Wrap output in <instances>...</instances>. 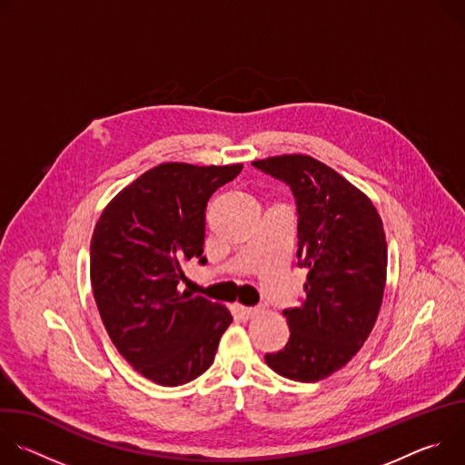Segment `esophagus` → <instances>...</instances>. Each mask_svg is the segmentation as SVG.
<instances>
[{
    "instance_id": "obj_1",
    "label": "esophagus",
    "mask_w": 465,
    "mask_h": 465,
    "mask_svg": "<svg viewBox=\"0 0 465 465\" xmlns=\"http://www.w3.org/2000/svg\"><path fill=\"white\" fill-rule=\"evenodd\" d=\"M239 311L244 314V316H255L259 312L257 307H244V305H239Z\"/></svg>"
}]
</instances>
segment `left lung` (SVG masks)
Masks as SVG:
<instances>
[{"label":"left lung","instance_id":"8db88e82","mask_svg":"<svg viewBox=\"0 0 465 465\" xmlns=\"http://www.w3.org/2000/svg\"><path fill=\"white\" fill-rule=\"evenodd\" d=\"M285 182L298 210V264L305 300L285 309L291 337L267 364L291 381L316 382L346 366L370 337L386 285V239L370 198L307 154L253 162Z\"/></svg>","mask_w":465,"mask_h":465}]
</instances>
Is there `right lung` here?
<instances>
[{"mask_svg": "<svg viewBox=\"0 0 465 465\" xmlns=\"http://www.w3.org/2000/svg\"><path fill=\"white\" fill-rule=\"evenodd\" d=\"M242 165L160 163L103 210L90 244V280L117 351L162 386L185 384L213 362L230 311L178 291L182 267L204 264L210 196Z\"/></svg>", "mask_w": 465, "mask_h": 465, "instance_id": "obj_1", "label": "right lung"}]
</instances>
